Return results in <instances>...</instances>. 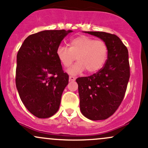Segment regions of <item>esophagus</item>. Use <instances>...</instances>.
<instances>
[{
	"mask_svg": "<svg viewBox=\"0 0 148 148\" xmlns=\"http://www.w3.org/2000/svg\"><path fill=\"white\" fill-rule=\"evenodd\" d=\"M69 81H71V82H74V81H75L76 79L75 77H73V76H69Z\"/></svg>",
	"mask_w": 148,
	"mask_h": 148,
	"instance_id": "esophagus-1",
	"label": "esophagus"
}]
</instances>
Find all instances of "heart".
I'll list each match as a JSON object with an SVG mask.
<instances>
[{"label": "heart", "mask_w": 148, "mask_h": 148, "mask_svg": "<svg viewBox=\"0 0 148 148\" xmlns=\"http://www.w3.org/2000/svg\"><path fill=\"white\" fill-rule=\"evenodd\" d=\"M56 56L62 65L68 68L75 61L77 63L68 69V73L76 75L86 69L88 73H95L103 66L108 57V46L103 40L81 35L72 39L69 48L59 46Z\"/></svg>", "instance_id": "1"}]
</instances>
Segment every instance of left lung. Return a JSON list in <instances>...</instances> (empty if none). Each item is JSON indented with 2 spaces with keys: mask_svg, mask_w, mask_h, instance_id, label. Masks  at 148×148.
<instances>
[{
  "mask_svg": "<svg viewBox=\"0 0 148 148\" xmlns=\"http://www.w3.org/2000/svg\"><path fill=\"white\" fill-rule=\"evenodd\" d=\"M101 38L108 46V58L98 72L76 79L80 110L87 119L105 120L123 100L130 78L128 51L119 37L104 32H84Z\"/></svg>",
  "mask_w": 148,
  "mask_h": 148,
  "instance_id": "obj_1",
  "label": "left lung"
}]
</instances>
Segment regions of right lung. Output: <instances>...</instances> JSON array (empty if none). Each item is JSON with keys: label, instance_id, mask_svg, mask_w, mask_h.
I'll list each match as a JSON object with an SVG mask.
<instances>
[{"label": "right lung", "instance_id": "1", "mask_svg": "<svg viewBox=\"0 0 148 148\" xmlns=\"http://www.w3.org/2000/svg\"><path fill=\"white\" fill-rule=\"evenodd\" d=\"M72 30H44L29 35L17 54L15 84L22 102L39 119L53 116L69 83L56 56L62 40Z\"/></svg>", "mask_w": 148, "mask_h": 148}]
</instances>
